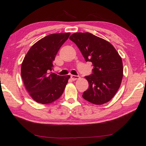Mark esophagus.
<instances>
[{
    "label": "esophagus",
    "instance_id": "34e87169",
    "mask_svg": "<svg viewBox=\"0 0 146 146\" xmlns=\"http://www.w3.org/2000/svg\"><path fill=\"white\" fill-rule=\"evenodd\" d=\"M71 78L72 80H78V78H80V76L78 75H71Z\"/></svg>",
    "mask_w": 146,
    "mask_h": 146
}]
</instances>
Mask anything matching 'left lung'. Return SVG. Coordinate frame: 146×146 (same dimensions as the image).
Returning a JSON list of instances; mask_svg holds the SVG:
<instances>
[{"mask_svg": "<svg viewBox=\"0 0 146 146\" xmlns=\"http://www.w3.org/2000/svg\"><path fill=\"white\" fill-rule=\"evenodd\" d=\"M70 39L81 51L85 61L92 63L91 75L85 77L88 89L82 97L91 103L109 102L120 87L123 68L122 59L109 42L90 33H75Z\"/></svg>", "mask_w": 146, "mask_h": 146, "instance_id": "8db88e82", "label": "left lung"}]
</instances>
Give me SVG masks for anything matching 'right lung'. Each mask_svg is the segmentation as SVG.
<instances>
[{
    "instance_id": "obj_1",
    "label": "right lung",
    "mask_w": 146,
    "mask_h": 146,
    "mask_svg": "<svg viewBox=\"0 0 146 146\" xmlns=\"http://www.w3.org/2000/svg\"><path fill=\"white\" fill-rule=\"evenodd\" d=\"M70 33L50 34L33 44L21 64V75L25 87L34 101L46 104L61 96L70 75L50 73L53 61Z\"/></svg>"
}]
</instances>
